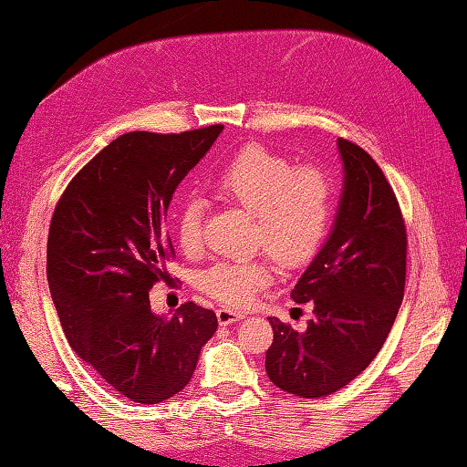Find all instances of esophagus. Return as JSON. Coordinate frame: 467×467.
Wrapping results in <instances>:
<instances>
[{
	"mask_svg": "<svg viewBox=\"0 0 467 467\" xmlns=\"http://www.w3.org/2000/svg\"><path fill=\"white\" fill-rule=\"evenodd\" d=\"M216 317L221 326H231V324L241 322L244 316L241 312H234V309H231V307H221V309H216Z\"/></svg>",
	"mask_w": 467,
	"mask_h": 467,
	"instance_id": "esophagus-1",
	"label": "esophagus"
}]
</instances>
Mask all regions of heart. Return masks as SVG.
Wrapping results in <instances>:
<instances>
[{
    "label": "heart",
    "instance_id": "1",
    "mask_svg": "<svg viewBox=\"0 0 467 467\" xmlns=\"http://www.w3.org/2000/svg\"><path fill=\"white\" fill-rule=\"evenodd\" d=\"M214 194L254 214V239L285 267L306 265L322 246L332 221V190L317 170L294 163L261 145H249L213 180ZM186 253L202 243V208L188 202L178 218ZM273 279L269 259L221 261L200 275V287L221 304L246 306Z\"/></svg>",
    "mask_w": 467,
    "mask_h": 467
}]
</instances>
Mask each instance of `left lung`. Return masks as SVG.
I'll return each mask as SVG.
<instances>
[{
    "mask_svg": "<svg viewBox=\"0 0 467 467\" xmlns=\"http://www.w3.org/2000/svg\"><path fill=\"white\" fill-rule=\"evenodd\" d=\"M344 184L324 244L291 299L312 301L306 332L269 317L265 370L275 387L304 399L332 395L368 367L385 344L405 296L407 233L385 173L356 143L337 140Z\"/></svg>",
    "mask_w": 467,
    "mask_h": 467,
    "instance_id": "obj_1",
    "label": "left lung"
}]
</instances>
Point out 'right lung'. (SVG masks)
<instances>
[{
    "label": "right lung",
    "mask_w": 467,
    "mask_h": 467,
    "mask_svg": "<svg viewBox=\"0 0 467 467\" xmlns=\"http://www.w3.org/2000/svg\"><path fill=\"white\" fill-rule=\"evenodd\" d=\"M223 125L117 137L82 168L52 214L46 275L64 336L107 385L141 405L184 389L214 336V312L184 304L155 314L150 289L168 277L171 196Z\"/></svg>",
    "instance_id": "add662e5"
}]
</instances>
